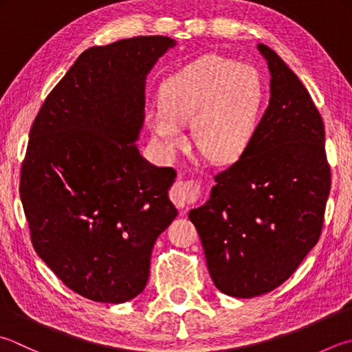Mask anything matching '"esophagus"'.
<instances>
[{"label":"esophagus","instance_id":"esophagus-1","mask_svg":"<svg viewBox=\"0 0 352 352\" xmlns=\"http://www.w3.org/2000/svg\"><path fill=\"white\" fill-rule=\"evenodd\" d=\"M171 201H173L177 207H188V205L195 204L199 196H201V190L195 181H179L171 188Z\"/></svg>","mask_w":352,"mask_h":352}]
</instances>
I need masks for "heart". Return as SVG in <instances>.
Returning a JSON list of instances; mask_svg holds the SVG:
<instances>
[{"instance_id":"heart-1","label":"heart","mask_w":352,"mask_h":352,"mask_svg":"<svg viewBox=\"0 0 352 352\" xmlns=\"http://www.w3.org/2000/svg\"><path fill=\"white\" fill-rule=\"evenodd\" d=\"M263 104L265 84L256 67L205 55L165 79L161 102L150 105L145 121L167 153L182 147V125L191 122L197 148L211 161L225 162L253 141Z\"/></svg>"}]
</instances>
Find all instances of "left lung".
<instances>
[{"label": "left lung", "mask_w": 352, "mask_h": 352, "mask_svg": "<svg viewBox=\"0 0 352 352\" xmlns=\"http://www.w3.org/2000/svg\"><path fill=\"white\" fill-rule=\"evenodd\" d=\"M257 49L271 75L268 107L247 150L188 214L216 288L241 299L294 273L319 241L331 188L319 110L274 50Z\"/></svg>", "instance_id": "obj_1"}]
</instances>
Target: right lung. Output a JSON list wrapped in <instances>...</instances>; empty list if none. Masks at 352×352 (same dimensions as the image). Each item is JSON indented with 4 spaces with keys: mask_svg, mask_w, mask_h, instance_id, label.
<instances>
[{
    "mask_svg": "<svg viewBox=\"0 0 352 352\" xmlns=\"http://www.w3.org/2000/svg\"><path fill=\"white\" fill-rule=\"evenodd\" d=\"M168 36H136L82 52L45 98L19 181L33 248L65 287L94 302L141 294L151 250L173 222L176 171L135 144L145 79Z\"/></svg>",
    "mask_w": 352,
    "mask_h": 352,
    "instance_id": "obj_1",
    "label": "right lung"
}]
</instances>
